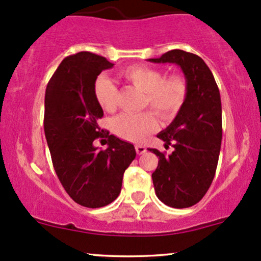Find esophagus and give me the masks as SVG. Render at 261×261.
I'll return each instance as SVG.
<instances>
[{"instance_id":"1","label":"esophagus","mask_w":261,"mask_h":261,"mask_svg":"<svg viewBox=\"0 0 261 261\" xmlns=\"http://www.w3.org/2000/svg\"><path fill=\"white\" fill-rule=\"evenodd\" d=\"M135 149H136L137 154H143L146 152V147L142 145H136L135 146Z\"/></svg>"}]
</instances>
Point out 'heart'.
I'll list each match as a JSON object with an SVG mask.
<instances>
[{"instance_id":"heart-1","label":"heart","mask_w":261,"mask_h":261,"mask_svg":"<svg viewBox=\"0 0 261 261\" xmlns=\"http://www.w3.org/2000/svg\"><path fill=\"white\" fill-rule=\"evenodd\" d=\"M120 77L143 92L142 106L149 107L161 119L174 118L188 95V83L180 74L164 77L163 72L151 66H131L120 72ZM94 97L106 112L118 107L119 89L107 77H98L94 83ZM157 120L151 112L124 113L113 121V131L122 140L139 142L157 130Z\"/></svg>"}]
</instances>
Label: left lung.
<instances>
[{
  "label": "left lung",
  "instance_id": "left-lung-1",
  "mask_svg": "<svg viewBox=\"0 0 261 261\" xmlns=\"http://www.w3.org/2000/svg\"><path fill=\"white\" fill-rule=\"evenodd\" d=\"M157 64L180 66L188 83V95L178 115L166 130L157 135L172 145L169 155L148 148L158 157L152 173L155 195L174 208L195 205L205 196L216 173L222 141V107L220 91L207 65L195 54L170 50Z\"/></svg>",
  "mask_w": 261,
  "mask_h": 261
}]
</instances>
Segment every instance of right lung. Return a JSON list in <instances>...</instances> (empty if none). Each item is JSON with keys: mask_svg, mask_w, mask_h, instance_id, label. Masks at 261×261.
Here are the masks:
<instances>
[{"mask_svg": "<svg viewBox=\"0 0 261 261\" xmlns=\"http://www.w3.org/2000/svg\"><path fill=\"white\" fill-rule=\"evenodd\" d=\"M113 66L89 51L70 55L45 92L44 131L54 169L71 199L89 208L103 207L119 196L124 172L136 157L134 145L98 125L103 109L94 97V83ZM97 138L107 139L106 150L92 145Z\"/></svg>", "mask_w": 261, "mask_h": 261, "instance_id": "1", "label": "right lung"}]
</instances>
